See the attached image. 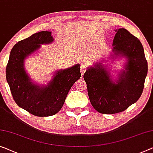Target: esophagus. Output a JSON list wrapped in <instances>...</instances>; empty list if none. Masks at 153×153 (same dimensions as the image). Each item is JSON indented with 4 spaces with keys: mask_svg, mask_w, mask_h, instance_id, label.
<instances>
[{
    "mask_svg": "<svg viewBox=\"0 0 153 153\" xmlns=\"http://www.w3.org/2000/svg\"><path fill=\"white\" fill-rule=\"evenodd\" d=\"M81 74H84L85 72V71H86V70H87V67H86V65H84V64H82L81 65Z\"/></svg>",
    "mask_w": 153,
    "mask_h": 153,
    "instance_id": "1",
    "label": "esophagus"
}]
</instances>
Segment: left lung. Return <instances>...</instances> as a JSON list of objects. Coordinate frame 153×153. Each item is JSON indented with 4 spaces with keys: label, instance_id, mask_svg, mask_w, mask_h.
<instances>
[{
    "label": "left lung",
    "instance_id": "1",
    "mask_svg": "<svg viewBox=\"0 0 153 153\" xmlns=\"http://www.w3.org/2000/svg\"><path fill=\"white\" fill-rule=\"evenodd\" d=\"M115 31L109 57L87 68L83 75L91 105L105 114L122 112L137 102L142 94L148 72L144 48L139 39L124 28ZM118 58L126 60L123 69L118 73L115 80L103 61L112 62Z\"/></svg>",
    "mask_w": 153,
    "mask_h": 153
}]
</instances>
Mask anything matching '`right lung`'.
I'll list each match as a JSON object with an SVG mask.
<instances>
[{
  "label": "right lung",
  "mask_w": 153,
  "mask_h": 153,
  "mask_svg": "<svg viewBox=\"0 0 153 153\" xmlns=\"http://www.w3.org/2000/svg\"><path fill=\"white\" fill-rule=\"evenodd\" d=\"M51 31L36 33L18 42L11 49L6 67V79L18 106L34 116H53L62 109L75 81L81 78L79 63L57 70L46 85L36 83L26 71L25 61L37 53L42 44L53 43Z\"/></svg>",
  "instance_id": "obj_1"
}]
</instances>
